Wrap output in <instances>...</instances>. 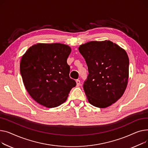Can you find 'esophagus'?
Segmentation results:
<instances>
[{
	"instance_id": "34e87169",
	"label": "esophagus",
	"mask_w": 148,
	"mask_h": 148,
	"mask_svg": "<svg viewBox=\"0 0 148 148\" xmlns=\"http://www.w3.org/2000/svg\"><path fill=\"white\" fill-rule=\"evenodd\" d=\"M76 85H77V86H79V85H81V81H80V80H79V79H77V80L76 81Z\"/></svg>"
}]
</instances>
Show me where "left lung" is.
Instances as JSON below:
<instances>
[{"label":"left lung","instance_id":"left-lung-1","mask_svg":"<svg viewBox=\"0 0 148 148\" xmlns=\"http://www.w3.org/2000/svg\"><path fill=\"white\" fill-rule=\"evenodd\" d=\"M89 74L84 84L88 102L106 108L118 101L128 84L129 59L126 51L110 40L91 41L78 48Z\"/></svg>","mask_w":148,"mask_h":148}]
</instances>
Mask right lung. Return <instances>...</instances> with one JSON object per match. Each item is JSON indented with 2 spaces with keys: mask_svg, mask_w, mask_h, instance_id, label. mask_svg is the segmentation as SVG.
Returning a JSON list of instances; mask_svg holds the SVG:
<instances>
[{
  "mask_svg": "<svg viewBox=\"0 0 148 148\" xmlns=\"http://www.w3.org/2000/svg\"><path fill=\"white\" fill-rule=\"evenodd\" d=\"M71 53V48L65 44L39 43L23 56L20 67L24 85L40 105L48 108L60 106L76 86L67 63Z\"/></svg>",
  "mask_w": 148,
  "mask_h": 148,
  "instance_id": "right-lung-1",
  "label": "right lung"
}]
</instances>
